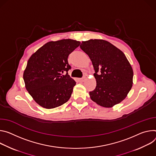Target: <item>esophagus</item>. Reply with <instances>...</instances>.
<instances>
[{"label": "esophagus", "mask_w": 156, "mask_h": 156, "mask_svg": "<svg viewBox=\"0 0 156 156\" xmlns=\"http://www.w3.org/2000/svg\"><path fill=\"white\" fill-rule=\"evenodd\" d=\"M84 80H85V77H83V78H79V79H78V80H79V82H83V81H84Z\"/></svg>", "instance_id": "34e87169"}]
</instances>
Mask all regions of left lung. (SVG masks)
I'll return each instance as SVG.
<instances>
[{
  "label": "left lung",
  "instance_id": "8db88e82",
  "mask_svg": "<svg viewBox=\"0 0 156 156\" xmlns=\"http://www.w3.org/2000/svg\"><path fill=\"white\" fill-rule=\"evenodd\" d=\"M80 47L89 56L95 72L97 85L89 92L91 100L105 108L122 101L133 83V69L125 54L103 40L82 41Z\"/></svg>",
  "mask_w": 156,
  "mask_h": 156
}]
</instances>
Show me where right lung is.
<instances>
[{
  "instance_id": "1",
  "label": "right lung",
  "mask_w": 156,
  "mask_h": 156,
  "mask_svg": "<svg viewBox=\"0 0 156 156\" xmlns=\"http://www.w3.org/2000/svg\"><path fill=\"white\" fill-rule=\"evenodd\" d=\"M80 44L72 39L49 41L28 60L23 75L25 88L41 107L54 108L70 98L76 82L67 73V58Z\"/></svg>"
}]
</instances>
